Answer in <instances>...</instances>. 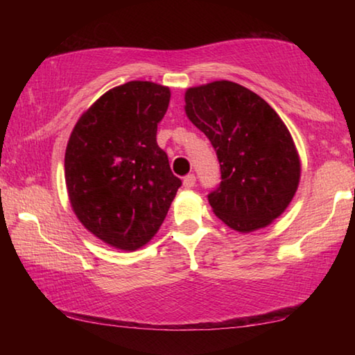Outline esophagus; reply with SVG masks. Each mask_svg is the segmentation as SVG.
I'll use <instances>...</instances> for the list:
<instances>
[{"label":"esophagus","instance_id":"esophagus-1","mask_svg":"<svg viewBox=\"0 0 355 355\" xmlns=\"http://www.w3.org/2000/svg\"><path fill=\"white\" fill-rule=\"evenodd\" d=\"M194 184H196V175L194 173H189V175H186L184 178H183V186L184 188H194Z\"/></svg>","mask_w":355,"mask_h":355}]
</instances>
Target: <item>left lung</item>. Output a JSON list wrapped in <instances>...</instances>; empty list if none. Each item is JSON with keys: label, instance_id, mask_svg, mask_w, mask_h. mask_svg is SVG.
I'll use <instances>...</instances> for the list:
<instances>
[{"label": "left lung", "instance_id": "8db88e82", "mask_svg": "<svg viewBox=\"0 0 355 355\" xmlns=\"http://www.w3.org/2000/svg\"><path fill=\"white\" fill-rule=\"evenodd\" d=\"M184 111L211 142L220 184L208 194L214 214L249 233L271 224L297 191L300 159L286 125L260 95L232 81L189 87Z\"/></svg>", "mask_w": 355, "mask_h": 355}]
</instances>
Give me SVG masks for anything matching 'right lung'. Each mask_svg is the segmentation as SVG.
Masks as SVG:
<instances>
[{"instance_id": "obj_1", "label": "right lung", "mask_w": 355, "mask_h": 355, "mask_svg": "<svg viewBox=\"0 0 355 355\" xmlns=\"http://www.w3.org/2000/svg\"><path fill=\"white\" fill-rule=\"evenodd\" d=\"M169 87L130 81L95 101L78 120L65 150V184L76 218L92 235L122 250L152 239L182 186L156 130Z\"/></svg>"}]
</instances>
